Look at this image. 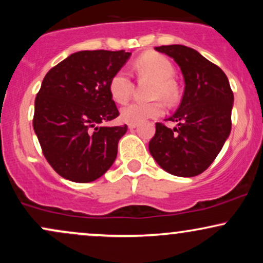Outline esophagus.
I'll use <instances>...</instances> for the list:
<instances>
[{"label": "esophagus", "instance_id": "obj_1", "mask_svg": "<svg viewBox=\"0 0 263 263\" xmlns=\"http://www.w3.org/2000/svg\"><path fill=\"white\" fill-rule=\"evenodd\" d=\"M136 127H137V123H135V122H129L128 123V128L129 129H134Z\"/></svg>", "mask_w": 263, "mask_h": 263}]
</instances>
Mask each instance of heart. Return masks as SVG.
Wrapping results in <instances>:
<instances>
[{
  "instance_id": "1",
  "label": "heart",
  "mask_w": 263,
  "mask_h": 263,
  "mask_svg": "<svg viewBox=\"0 0 263 263\" xmlns=\"http://www.w3.org/2000/svg\"><path fill=\"white\" fill-rule=\"evenodd\" d=\"M135 69L140 75L156 79L153 87V98H162L173 101L177 96V86L172 78L174 77V66L167 57L159 53H146L136 60ZM111 96L119 104H125L131 98L134 84L127 71L119 70L111 78L108 84ZM163 104L159 101L132 102L121 108V119L125 122H142L163 114Z\"/></svg>"
}]
</instances>
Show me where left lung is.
<instances>
[{"label":"left lung","instance_id":"1","mask_svg":"<svg viewBox=\"0 0 263 263\" xmlns=\"http://www.w3.org/2000/svg\"><path fill=\"white\" fill-rule=\"evenodd\" d=\"M180 66L184 93L170 121L178 127L156 123L148 148L156 162L177 177H195L209 168L231 131L234 93L224 71L185 45L156 47Z\"/></svg>","mask_w":263,"mask_h":263}]
</instances>
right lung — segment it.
<instances>
[{"mask_svg":"<svg viewBox=\"0 0 263 263\" xmlns=\"http://www.w3.org/2000/svg\"><path fill=\"white\" fill-rule=\"evenodd\" d=\"M131 53L81 50L53 66L35 96L33 128L59 176L93 182L112 165L127 126L105 127L119 116L108 84Z\"/></svg>","mask_w":263,"mask_h":263,"instance_id":"right-lung-1","label":"right lung"}]
</instances>
